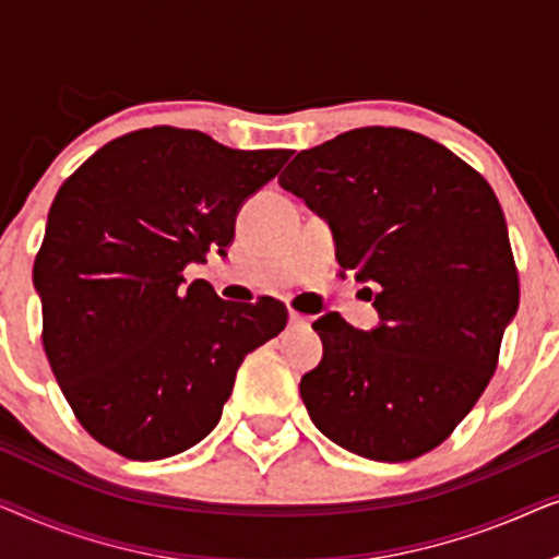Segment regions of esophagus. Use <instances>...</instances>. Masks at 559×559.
Returning <instances> with one entry per match:
<instances>
[{"label": "esophagus", "instance_id": "obj_1", "mask_svg": "<svg viewBox=\"0 0 559 559\" xmlns=\"http://www.w3.org/2000/svg\"><path fill=\"white\" fill-rule=\"evenodd\" d=\"M289 325L305 328V325H310V318L302 316V312H297V310H289Z\"/></svg>", "mask_w": 559, "mask_h": 559}]
</instances>
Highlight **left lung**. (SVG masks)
Returning a JSON list of instances; mask_svg holds the SVG:
<instances>
[{
    "label": "left lung",
    "instance_id": "1",
    "mask_svg": "<svg viewBox=\"0 0 559 559\" xmlns=\"http://www.w3.org/2000/svg\"><path fill=\"white\" fill-rule=\"evenodd\" d=\"M280 186L331 224L335 257L381 323L318 318L323 361L300 381L320 432L369 461L438 448L473 409L519 308L499 198L484 175L409 129H350L297 157Z\"/></svg>",
    "mask_w": 559,
    "mask_h": 559
}]
</instances>
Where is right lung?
<instances>
[{
	"label": "right lung",
	"mask_w": 559,
	"mask_h": 559,
	"mask_svg": "<svg viewBox=\"0 0 559 559\" xmlns=\"http://www.w3.org/2000/svg\"><path fill=\"white\" fill-rule=\"evenodd\" d=\"M289 150H231L152 127L94 152L50 205L33 280L43 348L91 438L159 461L218 425L243 356L287 325L277 300L226 302L182 270L234 239Z\"/></svg>",
	"instance_id": "right-lung-1"
}]
</instances>
